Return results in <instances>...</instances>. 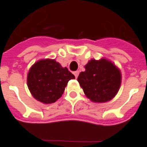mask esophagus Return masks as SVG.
Here are the masks:
<instances>
[{"label": "esophagus", "mask_w": 147, "mask_h": 147, "mask_svg": "<svg viewBox=\"0 0 147 147\" xmlns=\"http://www.w3.org/2000/svg\"><path fill=\"white\" fill-rule=\"evenodd\" d=\"M74 75H75L76 78H78V75H79V71H74Z\"/></svg>", "instance_id": "34e87169"}]
</instances>
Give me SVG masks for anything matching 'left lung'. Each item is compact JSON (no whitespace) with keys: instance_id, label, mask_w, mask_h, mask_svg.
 I'll return each mask as SVG.
<instances>
[{"instance_id":"1","label":"left lung","mask_w":147,"mask_h":147,"mask_svg":"<svg viewBox=\"0 0 147 147\" xmlns=\"http://www.w3.org/2000/svg\"><path fill=\"white\" fill-rule=\"evenodd\" d=\"M78 77L86 96L92 102L102 103L111 100L121 84V72L110 60H90Z\"/></svg>"}]
</instances>
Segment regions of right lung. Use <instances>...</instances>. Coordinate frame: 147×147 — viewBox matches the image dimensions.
Instances as JSON below:
<instances>
[{
  "instance_id": "obj_1",
  "label": "right lung",
  "mask_w": 147,
  "mask_h": 147,
  "mask_svg": "<svg viewBox=\"0 0 147 147\" xmlns=\"http://www.w3.org/2000/svg\"><path fill=\"white\" fill-rule=\"evenodd\" d=\"M75 76L56 60H40L30 67L28 87L32 96L44 104H51L62 96L69 81Z\"/></svg>"
}]
</instances>
